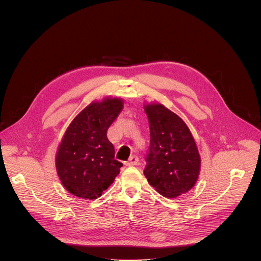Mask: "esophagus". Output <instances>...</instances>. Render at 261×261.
I'll return each instance as SVG.
<instances>
[{
	"instance_id": "34e87169",
	"label": "esophagus",
	"mask_w": 261,
	"mask_h": 261,
	"mask_svg": "<svg viewBox=\"0 0 261 261\" xmlns=\"http://www.w3.org/2000/svg\"><path fill=\"white\" fill-rule=\"evenodd\" d=\"M139 163V158L137 155H132L127 162H125V166H136Z\"/></svg>"
}]
</instances>
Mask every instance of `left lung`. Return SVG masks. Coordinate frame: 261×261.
Returning a JSON list of instances; mask_svg holds the SVG:
<instances>
[{
    "mask_svg": "<svg viewBox=\"0 0 261 261\" xmlns=\"http://www.w3.org/2000/svg\"><path fill=\"white\" fill-rule=\"evenodd\" d=\"M144 109L150 136L144 174L164 197L186 194L195 186L201 168L195 140L185 121L163 105L149 103Z\"/></svg>",
    "mask_w": 261,
    "mask_h": 261,
    "instance_id": "1",
    "label": "left lung"
}]
</instances>
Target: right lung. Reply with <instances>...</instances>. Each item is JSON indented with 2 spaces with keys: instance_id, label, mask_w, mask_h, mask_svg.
Returning a JSON list of instances; mask_svg holds the SVG:
<instances>
[{
  "instance_id": "1",
  "label": "right lung",
  "mask_w": 261,
  "mask_h": 261,
  "mask_svg": "<svg viewBox=\"0 0 261 261\" xmlns=\"http://www.w3.org/2000/svg\"><path fill=\"white\" fill-rule=\"evenodd\" d=\"M123 101L106 97L92 101L67 127L58 147L55 165L64 188L82 199H96L112 185L122 164L114 159L107 133Z\"/></svg>"
}]
</instances>
